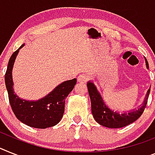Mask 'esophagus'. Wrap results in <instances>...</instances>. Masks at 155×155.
I'll list each match as a JSON object with an SVG mask.
<instances>
[{
    "instance_id": "esophagus-1",
    "label": "esophagus",
    "mask_w": 155,
    "mask_h": 155,
    "mask_svg": "<svg viewBox=\"0 0 155 155\" xmlns=\"http://www.w3.org/2000/svg\"><path fill=\"white\" fill-rule=\"evenodd\" d=\"M77 80L79 83L84 84V83H86V82H87L88 76L87 75H86L85 74H80V75L77 77Z\"/></svg>"
}]
</instances>
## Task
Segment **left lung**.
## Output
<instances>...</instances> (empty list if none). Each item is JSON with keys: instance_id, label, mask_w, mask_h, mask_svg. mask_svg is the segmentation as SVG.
Returning a JSON list of instances; mask_svg holds the SVG:
<instances>
[{"instance_id": "left-lung-1", "label": "left lung", "mask_w": 155, "mask_h": 155, "mask_svg": "<svg viewBox=\"0 0 155 155\" xmlns=\"http://www.w3.org/2000/svg\"><path fill=\"white\" fill-rule=\"evenodd\" d=\"M145 61H146L147 68H149V64L146 58ZM87 85L88 93L91 102V112L94 118L99 124L110 128H123L124 126L132 124L134 121H136L138 118H140L146 108L149 94L150 91V89L148 90L146 98L144 100L143 106L140 109L128 112V114L127 113L120 114V112H114V110H110L106 106L102 96L99 92L97 91V88L92 82H88Z\"/></svg>"}]
</instances>
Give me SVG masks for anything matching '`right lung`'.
<instances>
[{"label": "right lung", "instance_id": "obj_1", "mask_svg": "<svg viewBox=\"0 0 155 155\" xmlns=\"http://www.w3.org/2000/svg\"><path fill=\"white\" fill-rule=\"evenodd\" d=\"M24 44L11 56L5 76L12 110L18 120L30 127L35 128L53 127L58 124L63 117L66 97L73 90L76 79L63 82L48 95L38 101H26L19 98L13 91L12 71L19 49Z\"/></svg>", "mask_w": 155, "mask_h": 155}]
</instances>
